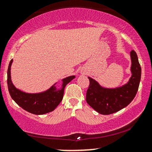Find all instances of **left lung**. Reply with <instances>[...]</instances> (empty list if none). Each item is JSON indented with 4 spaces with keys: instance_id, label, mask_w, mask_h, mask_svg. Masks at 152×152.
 I'll list each match as a JSON object with an SVG mask.
<instances>
[{
    "instance_id": "obj_1",
    "label": "left lung",
    "mask_w": 152,
    "mask_h": 152,
    "mask_svg": "<svg viewBox=\"0 0 152 152\" xmlns=\"http://www.w3.org/2000/svg\"><path fill=\"white\" fill-rule=\"evenodd\" d=\"M132 76L121 87L106 88L88 77L90 84L86 92V102L92 108L102 115H110L125 107L134 99L141 79V69L136 52H130Z\"/></svg>"
}]
</instances>
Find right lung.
<instances>
[{
	"label": "right lung",
	"instance_id": "add662e5",
	"mask_svg": "<svg viewBox=\"0 0 152 152\" xmlns=\"http://www.w3.org/2000/svg\"><path fill=\"white\" fill-rule=\"evenodd\" d=\"M12 59L10 61L8 69V88L12 100L22 108L34 115H43L52 112L61 103L63 99L66 86L75 78V76H69L62 80L61 88L57 89L55 84L50 88L39 94H27L18 90L12 84L10 77V67Z\"/></svg>",
	"mask_w": 152,
	"mask_h": 152
}]
</instances>
